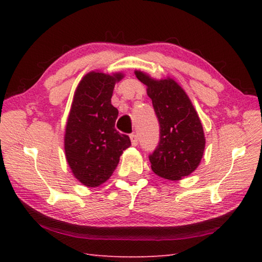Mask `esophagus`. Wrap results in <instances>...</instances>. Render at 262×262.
<instances>
[{
  "mask_svg": "<svg viewBox=\"0 0 262 262\" xmlns=\"http://www.w3.org/2000/svg\"><path fill=\"white\" fill-rule=\"evenodd\" d=\"M130 141L133 145H137V143H139V136L136 134H130Z\"/></svg>",
  "mask_w": 262,
  "mask_h": 262,
  "instance_id": "obj_1",
  "label": "esophagus"
}]
</instances>
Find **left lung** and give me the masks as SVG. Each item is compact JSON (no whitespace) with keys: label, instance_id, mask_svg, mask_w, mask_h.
I'll return each mask as SVG.
<instances>
[{"label":"left lung","instance_id":"8db88e82","mask_svg":"<svg viewBox=\"0 0 262 262\" xmlns=\"http://www.w3.org/2000/svg\"><path fill=\"white\" fill-rule=\"evenodd\" d=\"M135 75L148 86L159 123L158 145L149 155L152 171L162 178L179 180L192 173L201 162L206 140L200 119L173 79L156 81L142 72Z\"/></svg>","mask_w":262,"mask_h":262}]
</instances>
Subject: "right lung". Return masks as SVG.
<instances>
[{
	"label": "right lung",
	"mask_w": 262,
	"mask_h": 262,
	"mask_svg": "<svg viewBox=\"0 0 262 262\" xmlns=\"http://www.w3.org/2000/svg\"><path fill=\"white\" fill-rule=\"evenodd\" d=\"M103 73H89L75 92L64 135L66 157L74 176L88 187L107 180L130 145L129 136L115 129L119 111L111 104L115 82Z\"/></svg>",
	"instance_id": "obj_1"
}]
</instances>
